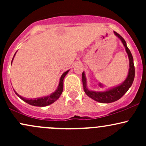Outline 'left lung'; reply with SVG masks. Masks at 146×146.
<instances>
[{
  "instance_id": "left-lung-1",
  "label": "left lung",
  "mask_w": 146,
  "mask_h": 146,
  "mask_svg": "<svg viewBox=\"0 0 146 146\" xmlns=\"http://www.w3.org/2000/svg\"><path fill=\"white\" fill-rule=\"evenodd\" d=\"M114 33L121 40L123 44L124 45L125 51L128 53L129 61H130V68H129L128 75L125 81L123 82V83H122L119 86L115 87V88H112V89L106 90V91L104 92L92 91V90H89L86 88V78H85V74L84 72L82 73V82L84 90L85 93L88 97H90V98L95 100V101L100 102V103H111V102H114L117 101V100H119L128 91L130 87L132 86V82L134 81V78H135V66H134L133 58H132L131 52H130L128 46H127L125 40L119 33L115 32V31H114Z\"/></svg>"
}]
</instances>
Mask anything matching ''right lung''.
I'll return each mask as SVG.
<instances>
[{
	"label": "right lung",
	"instance_id": "right-lung-1",
	"mask_svg": "<svg viewBox=\"0 0 146 146\" xmlns=\"http://www.w3.org/2000/svg\"><path fill=\"white\" fill-rule=\"evenodd\" d=\"M68 71H69V70H68ZM68 71L64 72V73H63L62 75L61 76V78H60L59 86H58V88H57V90L54 92V93H52V94L50 95L49 96L44 97V98H41L30 99V100H29V99H25L24 98H23V97H21V95H18L16 91H15V93H16V94L22 100H23V101L26 102V103L29 104L30 105L35 106H46L51 104L52 103L56 102V100L60 98V96L61 95L62 93L63 80H64V77L66 76V75L68 73Z\"/></svg>",
	"mask_w": 146,
	"mask_h": 146
}]
</instances>
